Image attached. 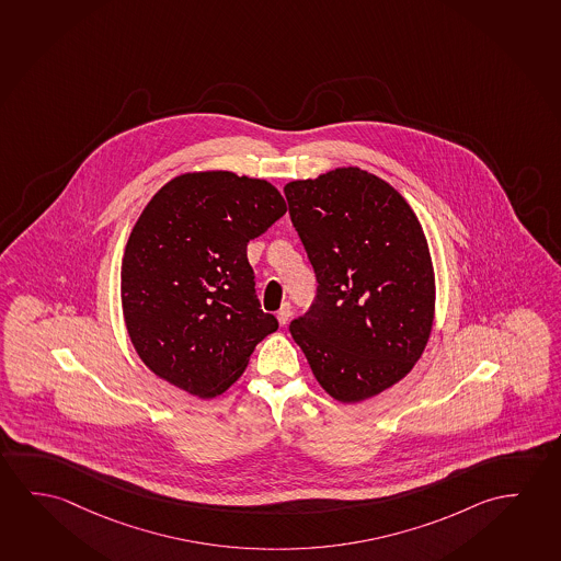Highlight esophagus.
Returning <instances> with one entry per match:
<instances>
[{
    "label": "esophagus",
    "mask_w": 561,
    "mask_h": 561,
    "mask_svg": "<svg viewBox=\"0 0 561 561\" xmlns=\"http://www.w3.org/2000/svg\"><path fill=\"white\" fill-rule=\"evenodd\" d=\"M290 313H293V310H290V304H283V308L276 311V318H278V323H280V325H286V323H288V320H290Z\"/></svg>",
    "instance_id": "esophagus-1"
}]
</instances>
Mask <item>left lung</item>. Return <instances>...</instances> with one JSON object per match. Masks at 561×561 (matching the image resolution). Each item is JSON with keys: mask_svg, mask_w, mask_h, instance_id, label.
I'll use <instances>...</instances> for the list:
<instances>
[{"mask_svg": "<svg viewBox=\"0 0 561 561\" xmlns=\"http://www.w3.org/2000/svg\"><path fill=\"white\" fill-rule=\"evenodd\" d=\"M285 195L318 280L290 333L331 398L368 400L410 373L431 335L423 228L396 188L358 168L293 181Z\"/></svg>", "mask_w": 561, "mask_h": 561, "instance_id": "left-lung-1", "label": "left lung"}]
</instances>
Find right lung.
<instances>
[{"instance_id":"1","label":"right lung","mask_w":561,"mask_h":561,"mask_svg":"<svg viewBox=\"0 0 561 561\" xmlns=\"http://www.w3.org/2000/svg\"><path fill=\"white\" fill-rule=\"evenodd\" d=\"M285 213L271 183L230 171L185 173L153 195L121 271L126 330L151 373L198 398L240 378L278 330L261 310L248 243Z\"/></svg>"}]
</instances>
